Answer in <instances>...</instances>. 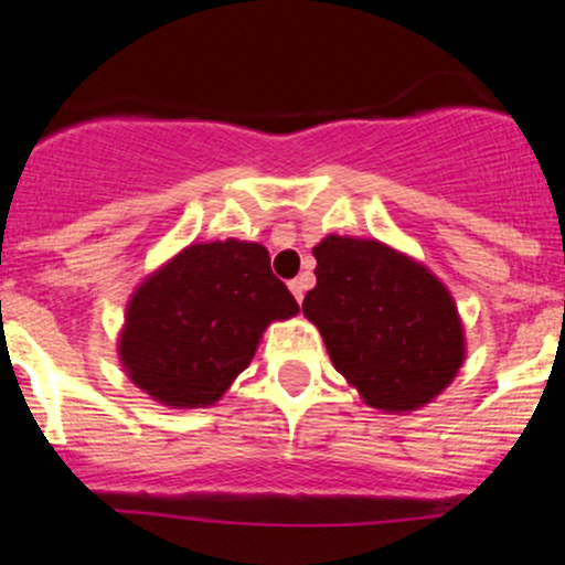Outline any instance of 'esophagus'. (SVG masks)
<instances>
[{"instance_id": "esophagus-1", "label": "esophagus", "mask_w": 565, "mask_h": 565, "mask_svg": "<svg viewBox=\"0 0 565 565\" xmlns=\"http://www.w3.org/2000/svg\"><path fill=\"white\" fill-rule=\"evenodd\" d=\"M289 289H291V295H295V300L302 302L305 289H308V284H305V278L300 276V278H295V281H289Z\"/></svg>"}]
</instances>
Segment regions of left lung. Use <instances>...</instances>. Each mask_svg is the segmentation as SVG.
Wrapping results in <instances>:
<instances>
[{"label":"left lung","mask_w":565,"mask_h":565,"mask_svg":"<svg viewBox=\"0 0 565 565\" xmlns=\"http://www.w3.org/2000/svg\"><path fill=\"white\" fill-rule=\"evenodd\" d=\"M313 257L316 287L302 313L319 327L337 372L382 412L436 398L465 361L462 323L444 284L364 238L327 236Z\"/></svg>","instance_id":"obj_1"}]
</instances>
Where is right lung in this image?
I'll return each mask as SVG.
<instances>
[{"instance_id": "obj_1", "label": "right lung", "mask_w": 565, "mask_h": 565, "mask_svg": "<svg viewBox=\"0 0 565 565\" xmlns=\"http://www.w3.org/2000/svg\"><path fill=\"white\" fill-rule=\"evenodd\" d=\"M297 310L265 246L191 244L129 300L121 364L161 404L210 406L249 364L265 327Z\"/></svg>"}]
</instances>
